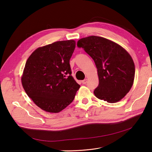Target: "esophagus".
<instances>
[{
    "mask_svg": "<svg viewBox=\"0 0 152 152\" xmlns=\"http://www.w3.org/2000/svg\"><path fill=\"white\" fill-rule=\"evenodd\" d=\"M87 80L86 79H84L83 80H82V83L83 84H86L87 83Z\"/></svg>",
    "mask_w": 152,
    "mask_h": 152,
    "instance_id": "34e87169",
    "label": "esophagus"
}]
</instances>
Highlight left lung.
<instances>
[{"label":"left lung","instance_id":"left-lung-1","mask_svg":"<svg viewBox=\"0 0 152 152\" xmlns=\"http://www.w3.org/2000/svg\"><path fill=\"white\" fill-rule=\"evenodd\" d=\"M77 46L93 59L98 69L96 97L111 103L121 100L134 82L135 66L131 55L117 43L94 35L79 40Z\"/></svg>","mask_w":152,"mask_h":152}]
</instances>
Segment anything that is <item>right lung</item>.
<instances>
[{"instance_id":"obj_1","label":"right lung","mask_w":152,"mask_h":152,"mask_svg":"<svg viewBox=\"0 0 152 152\" xmlns=\"http://www.w3.org/2000/svg\"><path fill=\"white\" fill-rule=\"evenodd\" d=\"M73 40L55 42L37 49L27 59L22 86L34 103L45 112L58 113L70 104L80 85L71 75Z\"/></svg>"}]
</instances>
